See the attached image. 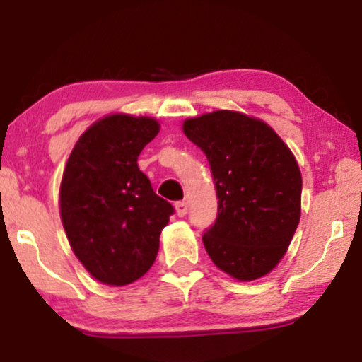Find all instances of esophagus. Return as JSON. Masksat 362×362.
<instances>
[{
	"label": "esophagus",
	"mask_w": 362,
	"mask_h": 362,
	"mask_svg": "<svg viewBox=\"0 0 362 362\" xmlns=\"http://www.w3.org/2000/svg\"><path fill=\"white\" fill-rule=\"evenodd\" d=\"M175 207H176V214H177V216H180V217H185V216H186V212H187V202L180 201V202H176Z\"/></svg>",
	"instance_id": "34e87169"
}]
</instances>
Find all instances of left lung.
Wrapping results in <instances>:
<instances>
[{"instance_id":"1","label":"left lung","mask_w":362,"mask_h":362,"mask_svg":"<svg viewBox=\"0 0 362 362\" xmlns=\"http://www.w3.org/2000/svg\"><path fill=\"white\" fill-rule=\"evenodd\" d=\"M182 132L206 153L219 212L202 235L217 269L239 281L269 275L301 216L296 158L269 123L235 110L186 118Z\"/></svg>"}]
</instances>
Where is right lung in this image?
Masks as SVG:
<instances>
[{"instance_id":"obj_1","label":"right lung","mask_w":362,"mask_h":362,"mask_svg":"<svg viewBox=\"0 0 362 362\" xmlns=\"http://www.w3.org/2000/svg\"><path fill=\"white\" fill-rule=\"evenodd\" d=\"M158 132L156 118L110 113L78 136L64 168V230L83 269L103 285H130L151 269L173 214L136 163Z\"/></svg>"}]
</instances>
